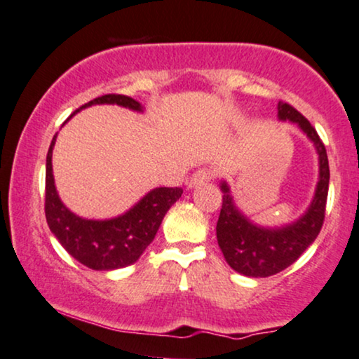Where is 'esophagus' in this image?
Wrapping results in <instances>:
<instances>
[{
    "label": "esophagus",
    "mask_w": 359,
    "mask_h": 359,
    "mask_svg": "<svg viewBox=\"0 0 359 359\" xmlns=\"http://www.w3.org/2000/svg\"><path fill=\"white\" fill-rule=\"evenodd\" d=\"M212 179H213V172L212 170H210V169H198L197 172H194L192 177H190L189 189H195V187H198V185L207 184Z\"/></svg>",
    "instance_id": "esophagus-1"
}]
</instances>
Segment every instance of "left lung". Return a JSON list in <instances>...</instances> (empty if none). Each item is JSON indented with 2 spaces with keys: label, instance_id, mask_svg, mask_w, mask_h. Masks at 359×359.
I'll return each mask as SVG.
<instances>
[{
  "label": "left lung",
  "instance_id": "obj_1",
  "mask_svg": "<svg viewBox=\"0 0 359 359\" xmlns=\"http://www.w3.org/2000/svg\"><path fill=\"white\" fill-rule=\"evenodd\" d=\"M277 118L297 124L313 144L318 156V180L307 210L280 226H262L252 222L238 208L226 180L219 182L223 203L217 223L218 246L229 267L248 277L274 276L297 261L318 236L325 218L330 169L323 142L312 124L290 104L277 103Z\"/></svg>",
  "mask_w": 359,
  "mask_h": 359
}]
</instances>
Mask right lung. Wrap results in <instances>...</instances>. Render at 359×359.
Here are the masks:
<instances>
[{"label":"right lung","instance_id":"add662e5","mask_svg":"<svg viewBox=\"0 0 359 359\" xmlns=\"http://www.w3.org/2000/svg\"><path fill=\"white\" fill-rule=\"evenodd\" d=\"M93 104H118L137 113L144 111V107L130 97L103 95L75 109L70 118ZM55 140L57 135L52 137L46 161V219L52 235L74 259L93 271H114L135 264L154 240L165 213L182 195V189H152L118 217L83 218L65 207L55 189L52 172Z\"/></svg>","mask_w":359,"mask_h":359}]
</instances>
